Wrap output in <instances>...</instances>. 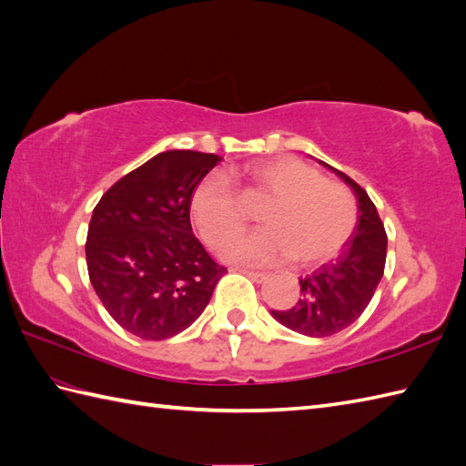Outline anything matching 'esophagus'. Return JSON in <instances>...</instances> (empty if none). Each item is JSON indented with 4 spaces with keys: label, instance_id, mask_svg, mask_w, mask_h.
Returning <instances> with one entry per match:
<instances>
[{
    "label": "esophagus",
    "instance_id": "34e87169",
    "mask_svg": "<svg viewBox=\"0 0 466 466\" xmlns=\"http://www.w3.org/2000/svg\"><path fill=\"white\" fill-rule=\"evenodd\" d=\"M244 274L248 276L250 280H254V282H264V280H268V274H264V272H252V270H244Z\"/></svg>",
    "mask_w": 466,
    "mask_h": 466
}]
</instances>
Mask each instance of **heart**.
Segmentation results:
<instances>
[{
  "mask_svg": "<svg viewBox=\"0 0 466 466\" xmlns=\"http://www.w3.org/2000/svg\"><path fill=\"white\" fill-rule=\"evenodd\" d=\"M244 202L268 198L258 210L266 228L242 234L224 248V258L242 264H322L339 254L354 232L359 208L346 186L296 157L256 162L244 170ZM222 174L194 187L190 216L202 238L220 248L244 226L248 212Z\"/></svg>",
  "mask_w": 466,
  "mask_h": 466,
  "instance_id": "obj_1",
  "label": "heart"
}]
</instances>
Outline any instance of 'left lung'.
I'll use <instances>...</instances> for the list:
<instances>
[{"mask_svg": "<svg viewBox=\"0 0 466 466\" xmlns=\"http://www.w3.org/2000/svg\"><path fill=\"white\" fill-rule=\"evenodd\" d=\"M329 167L350 186L359 204V222L336 260L300 279V296L289 310H270L286 329L324 339L359 320L384 274L386 232L376 206L352 177Z\"/></svg>", "mask_w": 466, "mask_h": 466, "instance_id": "8db88e82", "label": "left lung"}]
</instances>
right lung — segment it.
<instances>
[{"label":"right lung","instance_id":"1","mask_svg":"<svg viewBox=\"0 0 466 466\" xmlns=\"http://www.w3.org/2000/svg\"><path fill=\"white\" fill-rule=\"evenodd\" d=\"M216 154L170 150L120 177L94 208L86 262L112 319L144 340L194 324L226 268L192 234L190 198L220 162Z\"/></svg>","mask_w":466,"mask_h":466}]
</instances>
